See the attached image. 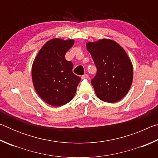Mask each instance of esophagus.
Instances as JSON below:
<instances>
[{"mask_svg":"<svg viewBox=\"0 0 158 158\" xmlns=\"http://www.w3.org/2000/svg\"><path fill=\"white\" fill-rule=\"evenodd\" d=\"M89 76H88V74H84V75L81 76V79H87Z\"/></svg>","mask_w":158,"mask_h":158,"instance_id":"34e87169","label":"esophagus"}]
</instances>
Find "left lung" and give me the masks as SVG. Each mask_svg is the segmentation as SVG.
<instances>
[{
    "label": "left lung",
    "mask_w": 158,
    "mask_h": 158,
    "mask_svg": "<svg viewBox=\"0 0 158 158\" xmlns=\"http://www.w3.org/2000/svg\"><path fill=\"white\" fill-rule=\"evenodd\" d=\"M86 49L97 68V74L91 80L97 97L108 103L121 100L133 80L132 63L125 49L106 38L86 42Z\"/></svg>",
    "instance_id": "obj_1"
}]
</instances>
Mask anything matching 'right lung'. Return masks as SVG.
<instances>
[{
  "label": "right lung",
  "instance_id": "right-lung-1",
  "mask_svg": "<svg viewBox=\"0 0 158 158\" xmlns=\"http://www.w3.org/2000/svg\"><path fill=\"white\" fill-rule=\"evenodd\" d=\"M74 44L73 39L50 40L33 60L31 70L33 86L41 99L52 106H60L70 102L81 81L73 73V63L65 57Z\"/></svg>",
  "mask_w": 158,
  "mask_h": 158
}]
</instances>
